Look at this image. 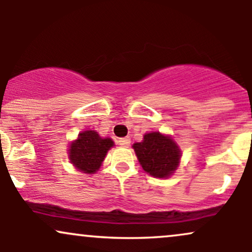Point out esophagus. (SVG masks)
<instances>
[{
	"label": "esophagus",
	"instance_id": "esophagus-1",
	"mask_svg": "<svg viewBox=\"0 0 252 252\" xmlns=\"http://www.w3.org/2000/svg\"><path fill=\"white\" fill-rule=\"evenodd\" d=\"M118 144L122 147H128L130 144V138L129 137H122L118 140Z\"/></svg>",
	"mask_w": 252,
	"mask_h": 252
}]
</instances>
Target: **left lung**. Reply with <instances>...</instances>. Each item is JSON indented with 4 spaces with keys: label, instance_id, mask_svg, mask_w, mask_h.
Returning a JSON list of instances; mask_svg holds the SVG:
<instances>
[{
    "label": "left lung",
    "instance_id": "1",
    "mask_svg": "<svg viewBox=\"0 0 252 252\" xmlns=\"http://www.w3.org/2000/svg\"><path fill=\"white\" fill-rule=\"evenodd\" d=\"M132 148L143 170L154 178H169L179 167L181 150L168 135L148 132L142 142L134 143Z\"/></svg>",
    "mask_w": 252,
    "mask_h": 252
}]
</instances>
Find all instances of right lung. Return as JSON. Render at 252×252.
<instances>
[{
  "instance_id": "right-lung-1",
  "label": "right lung",
  "mask_w": 252,
  "mask_h": 252,
  "mask_svg": "<svg viewBox=\"0 0 252 252\" xmlns=\"http://www.w3.org/2000/svg\"><path fill=\"white\" fill-rule=\"evenodd\" d=\"M114 147L111 138H103L94 130H86L70 144L68 158L79 172L94 174L102 166L108 150Z\"/></svg>"
}]
</instances>
